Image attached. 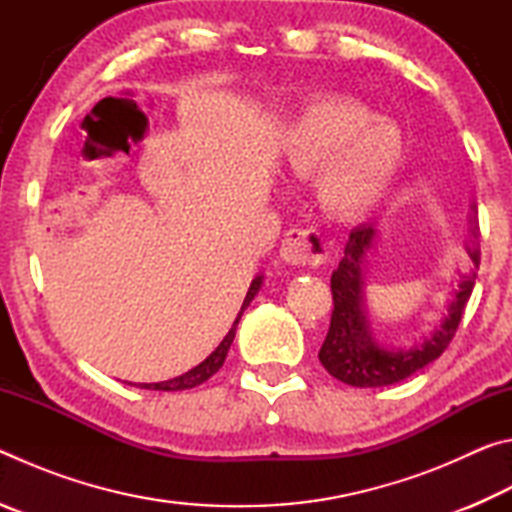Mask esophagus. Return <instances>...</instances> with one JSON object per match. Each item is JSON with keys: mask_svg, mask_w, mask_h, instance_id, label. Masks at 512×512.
<instances>
[{"mask_svg": "<svg viewBox=\"0 0 512 512\" xmlns=\"http://www.w3.org/2000/svg\"><path fill=\"white\" fill-rule=\"evenodd\" d=\"M280 257L293 266H320L327 259V244L316 230L291 228L284 232Z\"/></svg>", "mask_w": 512, "mask_h": 512, "instance_id": "esophagus-1", "label": "esophagus"}]
</instances>
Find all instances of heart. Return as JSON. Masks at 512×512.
Returning <instances> with one entry per match:
<instances>
[{
	"instance_id": "obj_1",
	"label": "heart",
	"mask_w": 512,
	"mask_h": 512,
	"mask_svg": "<svg viewBox=\"0 0 512 512\" xmlns=\"http://www.w3.org/2000/svg\"><path fill=\"white\" fill-rule=\"evenodd\" d=\"M282 162L300 178L316 176L318 201L336 219H363L384 201L404 167L400 126L359 101L318 99L282 137Z\"/></svg>"
}]
</instances>
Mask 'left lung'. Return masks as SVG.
Returning a JSON list of instances; mask_svg holds the SVG:
<instances>
[{
	"mask_svg": "<svg viewBox=\"0 0 512 512\" xmlns=\"http://www.w3.org/2000/svg\"><path fill=\"white\" fill-rule=\"evenodd\" d=\"M375 237L377 230L368 223H361L350 232L339 268L332 273L334 309L325 343L318 352V359L329 375L357 388L397 384L429 366L447 350L458 323H461L467 300L472 296L474 271H479L481 262L479 250L467 248L474 268L470 275H463L452 305H449V314L433 336L411 350H384L372 341L366 307H363V262H366V253L372 248Z\"/></svg>",
	"mask_w": 512,
	"mask_h": 512,
	"instance_id": "obj_1",
	"label": "left lung"
}]
</instances>
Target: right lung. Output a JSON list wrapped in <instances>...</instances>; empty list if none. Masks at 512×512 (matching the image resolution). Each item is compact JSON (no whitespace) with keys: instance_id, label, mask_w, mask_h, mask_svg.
<instances>
[{"instance_id":"add662e5","label":"right lung","mask_w":512,"mask_h":512,"mask_svg":"<svg viewBox=\"0 0 512 512\" xmlns=\"http://www.w3.org/2000/svg\"><path fill=\"white\" fill-rule=\"evenodd\" d=\"M259 287H262V277H255L253 284H250L248 293H246V298H244V305H241L239 316L235 318V323H232L230 332L225 334V339L219 343V348H216L210 354V357H207L203 363H198L196 368L185 372V375H180L176 379H169V381H160V384H144L142 388H151V391H185V388H194V386L203 384V381L210 379L214 372L223 366L225 357H228L230 345H232V341H235V332H237V325H239V320H241V314H244V309L250 305V300L257 296Z\"/></svg>"}]
</instances>
